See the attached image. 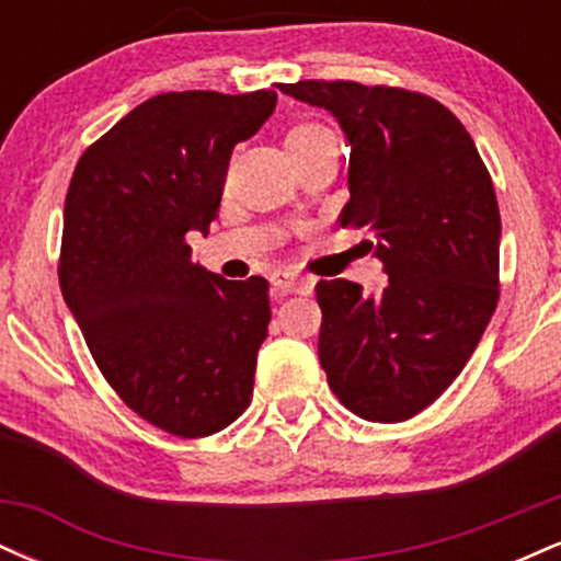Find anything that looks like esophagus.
<instances>
[{
    "label": "esophagus",
    "mask_w": 561,
    "mask_h": 561,
    "mask_svg": "<svg viewBox=\"0 0 561 561\" xmlns=\"http://www.w3.org/2000/svg\"><path fill=\"white\" fill-rule=\"evenodd\" d=\"M311 289H313L311 279H300V276H293V274H279L274 276L272 282L274 298H285V295H311Z\"/></svg>",
    "instance_id": "esophagus-1"
}]
</instances>
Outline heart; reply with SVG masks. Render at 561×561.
I'll list each match as a JSON object with an SVG mask.
<instances>
[{
	"mask_svg": "<svg viewBox=\"0 0 561 561\" xmlns=\"http://www.w3.org/2000/svg\"><path fill=\"white\" fill-rule=\"evenodd\" d=\"M332 131L327 126L317 124V121H300V124H293L287 128V137H285V145H287V152L289 158H293V163L298 158L306 156V152L317 150L319 145H324V141H332Z\"/></svg>",
	"mask_w": 561,
	"mask_h": 561,
	"instance_id": "1",
	"label": "heart"
}]
</instances>
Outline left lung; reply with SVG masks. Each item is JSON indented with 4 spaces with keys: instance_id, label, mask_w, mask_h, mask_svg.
<instances>
[{
    "instance_id": "obj_1",
    "label": "left lung",
    "mask_w": 561,
    "mask_h": 561,
    "mask_svg": "<svg viewBox=\"0 0 561 561\" xmlns=\"http://www.w3.org/2000/svg\"><path fill=\"white\" fill-rule=\"evenodd\" d=\"M279 89L337 118L351 141L340 227L369 229L388 274L377 295L319 282L321 369L362 420H411L459 377L499 302L491 173L461 121L427 94L356 81Z\"/></svg>"
}]
</instances>
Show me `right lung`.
<instances>
[{
    "instance_id": "obj_1",
    "label": "right lung",
    "mask_w": 561,
    "mask_h": 561,
    "mask_svg": "<svg viewBox=\"0 0 561 561\" xmlns=\"http://www.w3.org/2000/svg\"><path fill=\"white\" fill-rule=\"evenodd\" d=\"M276 92H169L141 102L76 163L62 218V298L107 385L176 437L229 427L253 398L268 334V282H229L192 261L231 150Z\"/></svg>"
}]
</instances>
